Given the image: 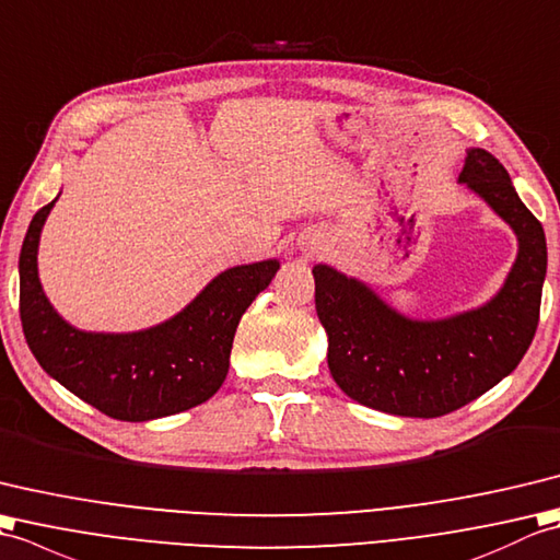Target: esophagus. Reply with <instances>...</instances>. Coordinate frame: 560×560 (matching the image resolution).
<instances>
[{
  "instance_id": "34e87169",
  "label": "esophagus",
  "mask_w": 560,
  "mask_h": 560,
  "mask_svg": "<svg viewBox=\"0 0 560 560\" xmlns=\"http://www.w3.org/2000/svg\"><path fill=\"white\" fill-rule=\"evenodd\" d=\"M316 252H318V248H316V246H314V248H308V254H316Z\"/></svg>"
}]
</instances>
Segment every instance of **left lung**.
<instances>
[{
    "mask_svg": "<svg viewBox=\"0 0 560 560\" xmlns=\"http://www.w3.org/2000/svg\"><path fill=\"white\" fill-rule=\"evenodd\" d=\"M457 184L517 237L515 264L489 302L445 318H412L338 268L316 264L312 270L330 376L359 405L397 417H443L513 374L532 345L546 278L541 222L483 148H467Z\"/></svg>",
    "mask_w": 560,
    "mask_h": 560,
    "instance_id": "8db88e82",
    "label": "left lung"
}]
</instances>
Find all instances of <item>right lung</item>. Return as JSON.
Returning <instances> with one entry per match:
<instances>
[{"instance_id": "obj_1", "label": "right lung", "mask_w": 560, "mask_h": 560, "mask_svg": "<svg viewBox=\"0 0 560 560\" xmlns=\"http://www.w3.org/2000/svg\"><path fill=\"white\" fill-rule=\"evenodd\" d=\"M57 198L33 215L19 256L21 323L37 364L119 421H151L210 400L225 383L240 320L276 278L280 260L222 270L182 312L151 328L81 330L57 314L37 276V246Z\"/></svg>"}]
</instances>
